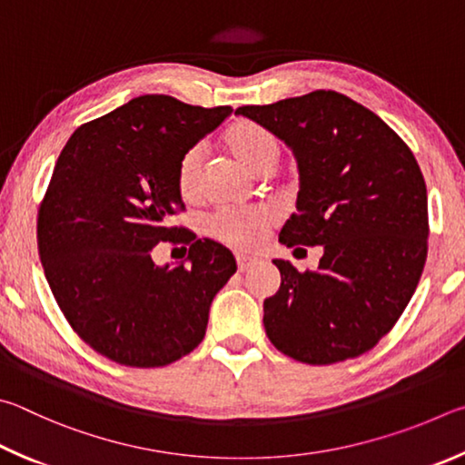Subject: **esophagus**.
I'll return each instance as SVG.
<instances>
[{
	"label": "esophagus",
	"mask_w": 465,
	"mask_h": 465,
	"mask_svg": "<svg viewBox=\"0 0 465 465\" xmlns=\"http://www.w3.org/2000/svg\"><path fill=\"white\" fill-rule=\"evenodd\" d=\"M255 262H257V257H253V255H242V253L237 255V265H239L241 272H247Z\"/></svg>",
	"instance_id": "esophagus-1"
}]
</instances>
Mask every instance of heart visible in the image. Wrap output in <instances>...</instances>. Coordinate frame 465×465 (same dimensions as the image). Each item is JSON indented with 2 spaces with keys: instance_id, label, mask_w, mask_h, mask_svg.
Instances as JSON below:
<instances>
[{
  "instance_id": "obj_1",
  "label": "heart",
  "mask_w": 465,
  "mask_h": 465,
  "mask_svg": "<svg viewBox=\"0 0 465 465\" xmlns=\"http://www.w3.org/2000/svg\"><path fill=\"white\" fill-rule=\"evenodd\" d=\"M226 149L242 167L253 173L272 169L280 157V144L270 130L257 122L237 120L224 133ZM202 149L193 146L182 154L175 167V187L183 200H193L200 192ZM272 212L267 208L220 210L208 220V232L226 245L249 249L255 247L272 224Z\"/></svg>"
}]
</instances>
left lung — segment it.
I'll list each match as a JSON object with an SVG mask.
<instances>
[{"label":"left lung","instance_id":"left-lung-1","mask_svg":"<svg viewBox=\"0 0 465 465\" xmlns=\"http://www.w3.org/2000/svg\"><path fill=\"white\" fill-rule=\"evenodd\" d=\"M298 163L286 247L322 245L319 270L273 259L280 290L263 324L283 355L311 365L351 360L401 319L427 259V185L409 146L371 110L337 92L242 105Z\"/></svg>","mask_w":465,"mask_h":465}]
</instances>
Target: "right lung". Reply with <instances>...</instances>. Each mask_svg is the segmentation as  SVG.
I'll use <instances>...</instances> for the list:
<instances>
[{"label":"right lung","instance_id":"right-lung-1","mask_svg":"<svg viewBox=\"0 0 465 465\" xmlns=\"http://www.w3.org/2000/svg\"><path fill=\"white\" fill-rule=\"evenodd\" d=\"M171 95H138L79 126L38 212V251L64 319L85 343L130 368H161L206 335L212 300L237 272L231 251L185 234V262L157 265L183 208L182 154L231 116ZM175 242V241H173Z\"/></svg>","mask_w":465,"mask_h":465}]
</instances>
